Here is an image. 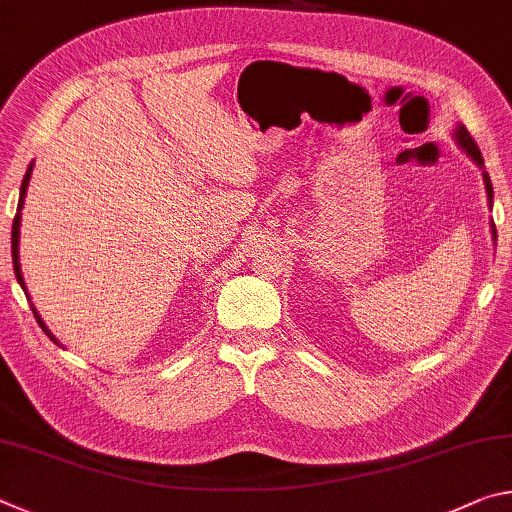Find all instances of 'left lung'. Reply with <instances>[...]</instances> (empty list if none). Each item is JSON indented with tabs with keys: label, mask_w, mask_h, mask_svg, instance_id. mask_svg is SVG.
<instances>
[{
	"label": "left lung",
	"mask_w": 512,
	"mask_h": 512,
	"mask_svg": "<svg viewBox=\"0 0 512 512\" xmlns=\"http://www.w3.org/2000/svg\"><path fill=\"white\" fill-rule=\"evenodd\" d=\"M454 137H456V141H459V146L468 152V155L472 157V161L477 166H481L483 168V157H481V150H479V146L477 143H474V139L470 137V132L465 130V125H459V128H456V132H454ZM483 182H486V193H488V200H490V204H492V182H490V177H488V173H483ZM492 227H495V224H492ZM492 238L497 240V231L492 229Z\"/></svg>",
	"instance_id": "left-lung-1"
}]
</instances>
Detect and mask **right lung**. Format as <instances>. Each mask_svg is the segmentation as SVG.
<instances>
[{
	"label": "right lung",
	"instance_id": "add662e5",
	"mask_svg": "<svg viewBox=\"0 0 512 512\" xmlns=\"http://www.w3.org/2000/svg\"><path fill=\"white\" fill-rule=\"evenodd\" d=\"M31 168L33 166H29V170H26V175H24V179H22V186H20V202H17V213H15V218H13V233H11V247H13V270H15V276H17V283L22 285V290H26L24 288V279H22V270H20V220H22V204H24V195H26V186H29V177H31ZM33 315H35V319H38V324L42 326V330L44 333H47L53 342H56V337H53L49 330H47V326H44V321L40 319V315L38 312H35V308H33ZM58 344V342H56Z\"/></svg>",
	"mask_w": 512,
	"mask_h": 512
}]
</instances>
